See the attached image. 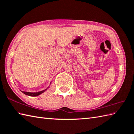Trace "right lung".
Listing matches in <instances>:
<instances>
[{
    "mask_svg": "<svg viewBox=\"0 0 134 134\" xmlns=\"http://www.w3.org/2000/svg\"><path fill=\"white\" fill-rule=\"evenodd\" d=\"M49 87V86H48L47 88V89H45V90H43L42 91H40V92H23V91H21H21L24 94H25V95L32 96V97H36V96H38L39 95H40L41 94H42V93H44V92H45V91H46Z\"/></svg>",
    "mask_w": 134,
    "mask_h": 134,
    "instance_id": "add662e5",
    "label": "right lung"
}]
</instances>
